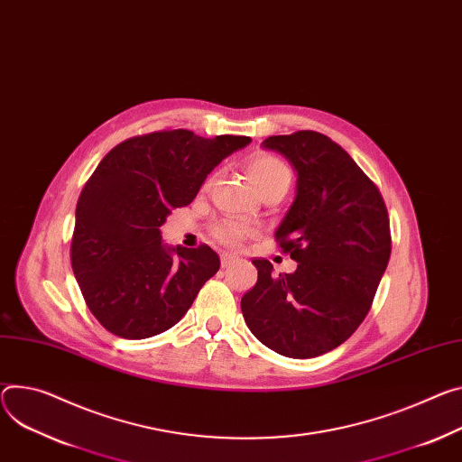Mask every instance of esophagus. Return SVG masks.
Segmentation results:
<instances>
[{"mask_svg":"<svg viewBox=\"0 0 462 462\" xmlns=\"http://www.w3.org/2000/svg\"><path fill=\"white\" fill-rule=\"evenodd\" d=\"M237 260V256L236 254H228V253H225V254H221V267H228L230 263H234Z\"/></svg>","mask_w":462,"mask_h":462,"instance_id":"34e87169","label":"esophagus"}]
</instances>
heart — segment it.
Returning a JSON list of instances; mask_svg holds the SVG:
<instances>
[{
    "instance_id": "obj_1",
    "label": "heart",
    "mask_w": 462,
    "mask_h": 462,
    "mask_svg": "<svg viewBox=\"0 0 462 462\" xmlns=\"http://www.w3.org/2000/svg\"><path fill=\"white\" fill-rule=\"evenodd\" d=\"M248 175L253 179L254 186L260 189V193L276 184L291 182V170L287 163L265 152L253 156V160L248 162ZM250 232H253V226L237 219H223L212 226V236L228 246L239 245Z\"/></svg>"
}]
</instances>
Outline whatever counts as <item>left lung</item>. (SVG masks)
I'll use <instances>...</instances> for the list:
<instances>
[{
  "label": "left lung",
  "mask_w": 462,
  "mask_h": 462,
  "mask_svg": "<svg viewBox=\"0 0 462 462\" xmlns=\"http://www.w3.org/2000/svg\"><path fill=\"white\" fill-rule=\"evenodd\" d=\"M299 173L297 197L274 239L299 263L273 274L254 260L256 285L245 292L246 326L285 357H317L343 345L370 311L391 258L385 200L350 154L328 136L299 131L271 136Z\"/></svg>",
  "instance_id": "8db88e82"
}]
</instances>
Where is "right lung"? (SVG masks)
<instances>
[{
	"instance_id": "add662e5",
	"label": "right lung",
	"mask_w": 462,
	"mask_h": 462,
	"mask_svg": "<svg viewBox=\"0 0 462 462\" xmlns=\"http://www.w3.org/2000/svg\"><path fill=\"white\" fill-rule=\"evenodd\" d=\"M246 143L248 136L156 131L121 142L99 162L77 200L69 256L82 297L105 329L145 339L186 315L219 271V256L208 245L167 248L160 226Z\"/></svg>"
}]
</instances>
